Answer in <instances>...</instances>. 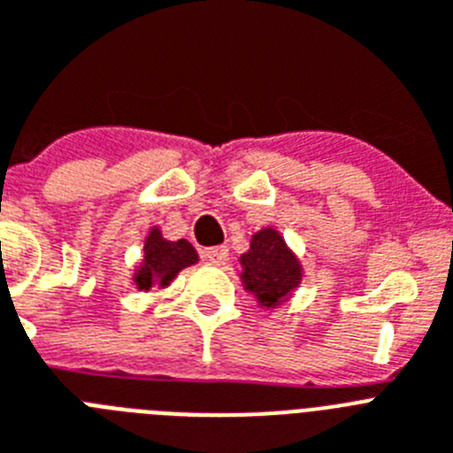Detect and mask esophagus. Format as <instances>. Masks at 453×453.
I'll list each match as a JSON object with an SVG mask.
<instances>
[{
	"label": "esophagus",
	"instance_id": "34e87169",
	"mask_svg": "<svg viewBox=\"0 0 453 453\" xmlns=\"http://www.w3.org/2000/svg\"><path fill=\"white\" fill-rule=\"evenodd\" d=\"M203 259L215 264V266H224V264L229 261V250L224 248V245H219V248H205Z\"/></svg>",
	"mask_w": 453,
	"mask_h": 453
}]
</instances>
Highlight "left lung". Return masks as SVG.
<instances>
[{
  "mask_svg": "<svg viewBox=\"0 0 453 453\" xmlns=\"http://www.w3.org/2000/svg\"><path fill=\"white\" fill-rule=\"evenodd\" d=\"M241 280L259 308H278L289 301L303 280V266L278 229L266 226L257 231L250 250L241 254Z\"/></svg>",
  "mask_w": 453,
  "mask_h": 453,
  "instance_id": "8db88e82",
  "label": "left lung"
}]
</instances>
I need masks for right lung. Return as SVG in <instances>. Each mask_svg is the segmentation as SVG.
<instances>
[{"label": "right lung", "mask_w": 453, "mask_h": 453, "mask_svg": "<svg viewBox=\"0 0 453 453\" xmlns=\"http://www.w3.org/2000/svg\"><path fill=\"white\" fill-rule=\"evenodd\" d=\"M199 261V254L194 245L185 238L180 241H166L159 226H152L145 235L143 261L134 273V285L138 291H150L152 287H168L178 278V273L187 266H194Z\"/></svg>", "instance_id": "add662e5"}]
</instances>
